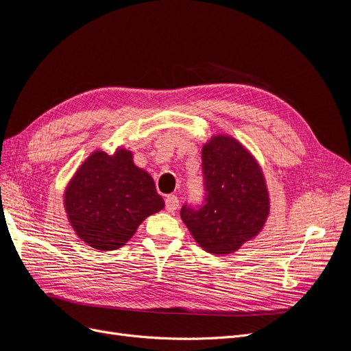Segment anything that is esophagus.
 Wrapping results in <instances>:
<instances>
[{
  "instance_id": "obj_1",
  "label": "esophagus",
  "mask_w": 351,
  "mask_h": 351,
  "mask_svg": "<svg viewBox=\"0 0 351 351\" xmlns=\"http://www.w3.org/2000/svg\"><path fill=\"white\" fill-rule=\"evenodd\" d=\"M178 208V197L174 195H170L165 197V209L168 212H176Z\"/></svg>"
}]
</instances>
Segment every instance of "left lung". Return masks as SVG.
I'll return each instance as SVG.
<instances>
[{
    "label": "left lung",
    "mask_w": 351,
    "mask_h": 351,
    "mask_svg": "<svg viewBox=\"0 0 351 351\" xmlns=\"http://www.w3.org/2000/svg\"><path fill=\"white\" fill-rule=\"evenodd\" d=\"M202 177L203 202H186L181 219L202 248L234 252L258 234L269 215L263 173L243 145L216 136L203 147Z\"/></svg>",
    "instance_id": "left-lung-1"
}]
</instances>
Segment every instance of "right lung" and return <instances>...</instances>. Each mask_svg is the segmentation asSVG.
I'll return each instance as SVG.
<instances>
[{
  "label": "right lung",
  "mask_w": 351,
  "mask_h": 351,
  "mask_svg": "<svg viewBox=\"0 0 351 351\" xmlns=\"http://www.w3.org/2000/svg\"><path fill=\"white\" fill-rule=\"evenodd\" d=\"M65 208L78 237L95 250L125 245L145 217L164 208L148 173L132 154L97 151L88 156L65 191Z\"/></svg>",
  "instance_id": "obj_1"
}]
</instances>
